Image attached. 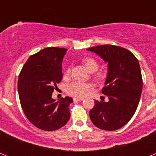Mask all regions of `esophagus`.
<instances>
[{
    "label": "esophagus",
    "mask_w": 156,
    "mask_h": 156,
    "mask_svg": "<svg viewBox=\"0 0 156 156\" xmlns=\"http://www.w3.org/2000/svg\"><path fill=\"white\" fill-rule=\"evenodd\" d=\"M83 100V98H73L74 101H80Z\"/></svg>",
    "instance_id": "34e87169"
}]
</instances>
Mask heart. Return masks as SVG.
Returning <instances> with one entry per match:
<instances>
[{
	"label": "heart",
	"mask_w": 156,
	"mask_h": 156,
	"mask_svg": "<svg viewBox=\"0 0 156 156\" xmlns=\"http://www.w3.org/2000/svg\"><path fill=\"white\" fill-rule=\"evenodd\" d=\"M83 64L86 66L87 69L90 73H94L98 68V63L95 61L94 59L91 58H87L83 60ZM70 73V69H67L65 72V76H67ZM105 77V75L102 73H98L95 75V78L98 80H102ZM91 88V85L89 83H84L80 82H74L73 83H70L67 86V93L69 94L74 96V97L82 98L87 94V92Z\"/></svg>",
	"instance_id": "heart-1"
}]
</instances>
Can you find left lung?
I'll return each instance as SVG.
<instances>
[{
  "instance_id": "left-lung-1",
  "label": "left lung",
  "mask_w": 156,
  "mask_h": 156,
  "mask_svg": "<svg viewBox=\"0 0 156 156\" xmlns=\"http://www.w3.org/2000/svg\"><path fill=\"white\" fill-rule=\"evenodd\" d=\"M108 64L105 86L102 93L108 101H94L89 112L94 126L104 130H115L131 119L139 104L142 90V77L139 62L123 48L101 45L87 49Z\"/></svg>"
}]
</instances>
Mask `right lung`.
I'll list each match as a JSON object with an SVG mask.
<instances>
[{
	"mask_svg": "<svg viewBox=\"0 0 156 156\" xmlns=\"http://www.w3.org/2000/svg\"><path fill=\"white\" fill-rule=\"evenodd\" d=\"M67 49L47 48L30 56L18 80L22 108L32 124L52 131L60 129L70 118L71 97L52 98L56 84L62 80V63Z\"/></svg>",
	"mask_w": 156,
	"mask_h": 156,
	"instance_id": "1",
	"label": "right lung"
}]
</instances>
